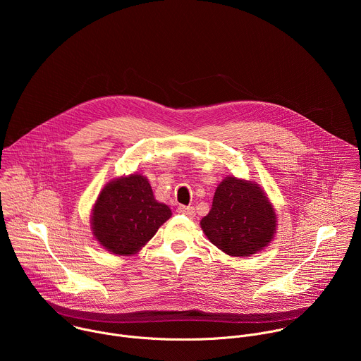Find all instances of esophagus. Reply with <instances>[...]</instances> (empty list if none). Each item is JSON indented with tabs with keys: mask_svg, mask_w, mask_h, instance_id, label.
Masks as SVG:
<instances>
[{
	"mask_svg": "<svg viewBox=\"0 0 361 361\" xmlns=\"http://www.w3.org/2000/svg\"><path fill=\"white\" fill-rule=\"evenodd\" d=\"M177 213L180 214H184L190 219H192L195 216V212H194V207H185V205H178L177 207Z\"/></svg>",
	"mask_w": 361,
	"mask_h": 361,
	"instance_id": "1",
	"label": "esophagus"
}]
</instances>
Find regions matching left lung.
<instances>
[{
	"mask_svg": "<svg viewBox=\"0 0 361 361\" xmlns=\"http://www.w3.org/2000/svg\"><path fill=\"white\" fill-rule=\"evenodd\" d=\"M201 228L226 254L247 257L271 241L276 214L259 185L227 177L217 187L213 207L201 220Z\"/></svg>",
	"mask_w": 361,
	"mask_h": 361,
	"instance_id": "8db88e82",
	"label": "left lung"
}]
</instances>
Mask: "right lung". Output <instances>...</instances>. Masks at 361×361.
Returning a JSON list of instances; mask_svg holds the SVG:
<instances>
[{"label":"right lung","mask_w":361,"mask_h":361,"mask_svg":"<svg viewBox=\"0 0 361 361\" xmlns=\"http://www.w3.org/2000/svg\"><path fill=\"white\" fill-rule=\"evenodd\" d=\"M170 217L171 210L156 201L147 178L131 174L102 188L91 224L102 247L128 255L138 251Z\"/></svg>","instance_id":"add662e5"}]
</instances>
